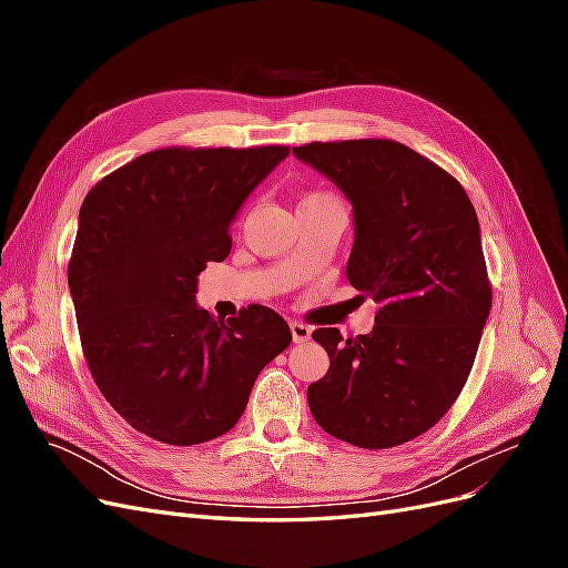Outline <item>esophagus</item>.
<instances>
[{
  "label": "esophagus",
  "mask_w": 568,
  "mask_h": 568,
  "mask_svg": "<svg viewBox=\"0 0 568 568\" xmlns=\"http://www.w3.org/2000/svg\"><path fill=\"white\" fill-rule=\"evenodd\" d=\"M288 326H291V336H294V343H305L307 338H311V334H313L311 326L298 322V320H294Z\"/></svg>",
  "instance_id": "obj_1"
}]
</instances>
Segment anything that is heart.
Listing matches in <instances>:
<instances>
[{
    "instance_id": "b5f03b06",
    "label": "heart",
    "mask_w": 568,
    "mask_h": 568,
    "mask_svg": "<svg viewBox=\"0 0 568 568\" xmlns=\"http://www.w3.org/2000/svg\"><path fill=\"white\" fill-rule=\"evenodd\" d=\"M324 199H336V196L326 194V192H311V194H305V196H303L301 205H303V203H315V201H324Z\"/></svg>"
}]
</instances>
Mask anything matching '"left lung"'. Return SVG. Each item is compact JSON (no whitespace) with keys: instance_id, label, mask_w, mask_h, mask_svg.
<instances>
[{"instance_id":"8db88e82","label":"left lung","mask_w":568,"mask_h":568,"mask_svg":"<svg viewBox=\"0 0 568 568\" xmlns=\"http://www.w3.org/2000/svg\"><path fill=\"white\" fill-rule=\"evenodd\" d=\"M294 156L353 203L348 282L379 303L369 334L313 332L332 365L307 405L338 440L395 448L438 424L469 379L493 303L476 211L450 173L400 142H311Z\"/></svg>"}]
</instances>
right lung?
<instances>
[{
	"label": "right lung",
	"mask_w": 568,
	"mask_h": 568,
	"mask_svg": "<svg viewBox=\"0 0 568 568\" xmlns=\"http://www.w3.org/2000/svg\"><path fill=\"white\" fill-rule=\"evenodd\" d=\"M286 156L280 144L168 146L84 196L68 286L92 379L134 432L168 445L227 434L291 343L265 305L227 322L196 305L199 274L232 251L236 211Z\"/></svg>",
	"instance_id": "obj_1"
}]
</instances>
